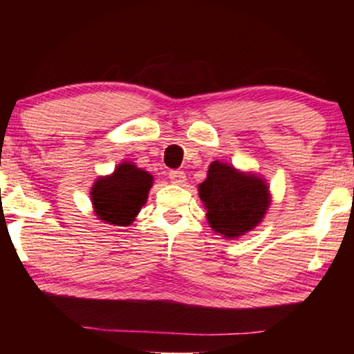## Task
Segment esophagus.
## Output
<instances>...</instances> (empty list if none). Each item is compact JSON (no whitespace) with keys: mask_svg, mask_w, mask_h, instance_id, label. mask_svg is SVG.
Here are the masks:
<instances>
[{"mask_svg":"<svg viewBox=\"0 0 354 354\" xmlns=\"http://www.w3.org/2000/svg\"><path fill=\"white\" fill-rule=\"evenodd\" d=\"M169 178H171V182L174 185H183L187 180V176L183 171H171L169 172Z\"/></svg>","mask_w":354,"mask_h":354,"instance_id":"1","label":"esophagus"}]
</instances>
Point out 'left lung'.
<instances>
[{"label": "left lung", "mask_w": 354, "mask_h": 354, "mask_svg": "<svg viewBox=\"0 0 354 354\" xmlns=\"http://www.w3.org/2000/svg\"><path fill=\"white\" fill-rule=\"evenodd\" d=\"M207 224L224 239L235 240L263 222L270 206L268 180L234 164L212 161L198 185Z\"/></svg>", "instance_id": "left-lung-1"}]
</instances>
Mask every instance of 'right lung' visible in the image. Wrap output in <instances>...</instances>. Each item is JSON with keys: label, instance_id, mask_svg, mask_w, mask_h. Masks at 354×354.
Returning a JSON list of instances; mask_svg holds the SVG:
<instances>
[{"label": "right lung", "instance_id": "obj_1", "mask_svg": "<svg viewBox=\"0 0 354 354\" xmlns=\"http://www.w3.org/2000/svg\"><path fill=\"white\" fill-rule=\"evenodd\" d=\"M154 178L149 172L124 161L108 176H100L90 188V200L96 217L115 227H127L148 200Z\"/></svg>", "mask_w": 354, "mask_h": 354}]
</instances>
